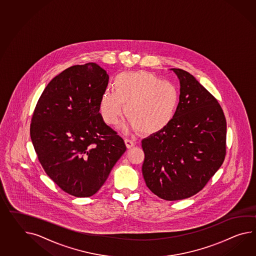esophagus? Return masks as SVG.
Listing matches in <instances>:
<instances>
[{"label":"esophagus","mask_w":256,"mask_h":256,"mask_svg":"<svg viewBox=\"0 0 256 256\" xmlns=\"http://www.w3.org/2000/svg\"><path fill=\"white\" fill-rule=\"evenodd\" d=\"M125 144L126 146V148H128V149H131L132 147H134V146H135L134 142H132L131 140H128V138H126Z\"/></svg>","instance_id":"esophagus-1"}]
</instances>
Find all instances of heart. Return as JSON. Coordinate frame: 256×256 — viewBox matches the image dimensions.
<instances>
[{
    "mask_svg": "<svg viewBox=\"0 0 256 256\" xmlns=\"http://www.w3.org/2000/svg\"><path fill=\"white\" fill-rule=\"evenodd\" d=\"M114 90L100 97L99 112L107 125H114L124 112L125 130L154 134L173 121L180 104V92L173 83L145 72H122L112 82Z\"/></svg>",
    "mask_w": 256,
    "mask_h": 256,
    "instance_id": "1",
    "label": "heart"
}]
</instances>
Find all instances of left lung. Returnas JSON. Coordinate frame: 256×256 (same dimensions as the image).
Returning <instances> with one entry per match:
<instances>
[{
	"label": "left lung",
	"mask_w": 256,
	"mask_h": 256,
	"mask_svg": "<svg viewBox=\"0 0 256 256\" xmlns=\"http://www.w3.org/2000/svg\"><path fill=\"white\" fill-rule=\"evenodd\" d=\"M180 78V104L164 130L142 142L146 186L161 199L178 200L199 192L224 162L226 121L218 100L188 72Z\"/></svg>",
	"instance_id": "8db88e82"
}]
</instances>
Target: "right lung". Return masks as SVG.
I'll list each match as a JSON object with an SVG mask.
<instances>
[{"instance_id":"1","label":"right lung","mask_w":256,"mask_h":256,"mask_svg":"<svg viewBox=\"0 0 256 256\" xmlns=\"http://www.w3.org/2000/svg\"><path fill=\"white\" fill-rule=\"evenodd\" d=\"M108 80L95 62L66 69L46 86L32 116L38 161L58 187L75 197L96 194L126 149L99 112Z\"/></svg>"}]
</instances>
